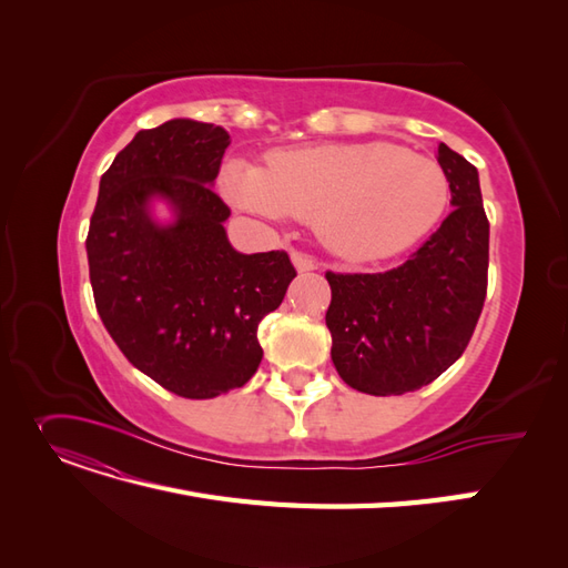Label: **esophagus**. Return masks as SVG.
I'll list each match as a JSON object with an SVG mask.
<instances>
[{"label": "esophagus", "mask_w": 568, "mask_h": 568, "mask_svg": "<svg viewBox=\"0 0 568 568\" xmlns=\"http://www.w3.org/2000/svg\"><path fill=\"white\" fill-rule=\"evenodd\" d=\"M291 261H294L296 270L298 272H311V270H317V261L313 255H307L303 251H291Z\"/></svg>", "instance_id": "obj_1"}]
</instances>
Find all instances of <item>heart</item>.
I'll return each instance as SVG.
<instances>
[{"mask_svg":"<svg viewBox=\"0 0 568 568\" xmlns=\"http://www.w3.org/2000/svg\"><path fill=\"white\" fill-rule=\"evenodd\" d=\"M222 192L239 209L313 225L348 261H384L432 230L450 199L434 161L390 142L322 144L274 151L265 170L232 161Z\"/></svg>","mask_w":568,"mask_h":568,"instance_id":"b5f03b06","label":"heart"}]
</instances>
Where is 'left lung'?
Listing matches in <instances>:
<instances>
[{"mask_svg":"<svg viewBox=\"0 0 568 568\" xmlns=\"http://www.w3.org/2000/svg\"><path fill=\"white\" fill-rule=\"evenodd\" d=\"M438 163L455 209L409 261L374 274L326 272L332 359L359 393L403 395L432 384L469 346L484 311L490 225L478 170L445 144Z\"/></svg>","mask_w":568,"mask_h":568,"instance_id":"1","label":"left lung"}]
</instances>
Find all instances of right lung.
<instances>
[{
    "label": "right lung",
    "mask_w": 568,
    "mask_h": 568,
    "mask_svg": "<svg viewBox=\"0 0 568 568\" xmlns=\"http://www.w3.org/2000/svg\"><path fill=\"white\" fill-rule=\"evenodd\" d=\"M230 134L175 118L140 130L101 175L88 232L97 313L130 363L182 398L242 388L263 359L257 324L277 311L296 267L286 251L244 255L227 242L213 192ZM151 197L176 213L150 217Z\"/></svg>",
    "instance_id": "1"
}]
</instances>
